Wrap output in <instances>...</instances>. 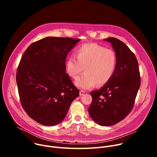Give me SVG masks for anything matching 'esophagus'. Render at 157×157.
<instances>
[{
  "mask_svg": "<svg viewBox=\"0 0 157 157\" xmlns=\"http://www.w3.org/2000/svg\"><path fill=\"white\" fill-rule=\"evenodd\" d=\"M84 93H85V91H82V90H81V91H79V95H80V96H82Z\"/></svg>",
  "mask_w": 157,
  "mask_h": 157,
  "instance_id": "esophagus-1",
  "label": "esophagus"
}]
</instances>
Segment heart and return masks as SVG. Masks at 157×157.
I'll list each match as a JSON object with an SVG mask.
<instances>
[{"label":"heart","instance_id":"heart-1","mask_svg":"<svg viewBox=\"0 0 157 157\" xmlns=\"http://www.w3.org/2000/svg\"><path fill=\"white\" fill-rule=\"evenodd\" d=\"M117 55L112 49L105 48L96 43H86L76 52V57L71 56L66 59L65 70L68 76L75 79V84L81 89L93 87L96 84L101 86L113 76L117 66Z\"/></svg>","mask_w":157,"mask_h":157}]
</instances>
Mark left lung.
<instances>
[{
	"label": "left lung",
	"instance_id": "left-lung-1",
	"mask_svg": "<svg viewBox=\"0 0 157 157\" xmlns=\"http://www.w3.org/2000/svg\"><path fill=\"white\" fill-rule=\"evenodd\" d=\"M104 40L111 43L116 53V69L104 86L91 92L93 101L88 112L99 125L110 126L122 121L132 110L140 78L137 59L126 44L114 37Z\"/></svg>",
	"mask_w": 157,
	"mask_h": 157
}]
</instances>
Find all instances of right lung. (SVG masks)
Here are the masks:
<instances>
[{
	"label": "right lung",
	"instance_id": "right-lung-1",
	"mask_svg": "<svg viewBox=\"0 0 157 157\" xmlns=\"http://www.w3.org/2000/svg\"><path fill=\"white\" fill-rule=\"evenodd\" d=\"M79 39L46 37L31 44L21 56L16 81L26 113L43 125L64 119L79 91L66 73L68 53Z\"/></svg>",
	"mask_w": 157,
	"mask_h": 157
}]
</instances>
